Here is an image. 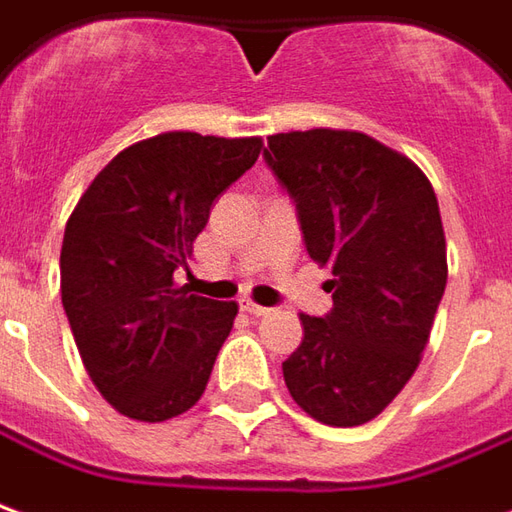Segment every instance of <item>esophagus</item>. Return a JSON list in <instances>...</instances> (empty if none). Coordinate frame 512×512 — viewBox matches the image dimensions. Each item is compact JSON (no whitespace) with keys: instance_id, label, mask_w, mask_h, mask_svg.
Here are the masks:
<instances>
[{"instance_id":"obj_1","label":"esophagus","mask_w":512,"mask_h":512,"mask_svg":"<svg viewBox=\"0 0 512 512\" xmlns=\"http://www.w3.org/2000/svg\"><path fill=\"white\" fill-rule=\"evenodd\" d=\"M241 310L249 313V316H268V313H271V307L255 305V302H249V299H241Z\"/></svg>"}]
</instances>
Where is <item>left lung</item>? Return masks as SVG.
<instances>
[{"instance_id":"8db88e82","label":"left lung","mask_w":512,"mask_h":512,"mask_svg":"<svg viewBox=\"0 0 512 512\" xmlns=\"http://www.w3.org/2000/svg\"><path fill=\"white\" fill-rule=\"evenodd\" d=\"M263 160L296 205L307 255L332 266V310L299 316L282 363L293 402L321 424L377 418L413 377L446 288V238L430 180L363 132L268 138Z\"/></svg>"}]
</instances>
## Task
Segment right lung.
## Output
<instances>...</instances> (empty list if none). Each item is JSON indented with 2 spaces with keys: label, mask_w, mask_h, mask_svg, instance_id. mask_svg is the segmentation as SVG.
Here are the masks:
<instances>
[{
  "label": "right lung",
  "mask_w": 512,
  "mask_h": 512,
  "mask_svg": "<svg viewBox=\"0 0 512 512\" xmlns=\"http://www.w3.org/2000/svg\"><path fill=\"white\" fill-rule=\"evenodd\" d=\"M260 149V138L163 132L113 157L74 207L63 310L85 371L124 416L166 421L205 393L238 305L174 288V271Z\"/></svg>",
  "instance_id": "right-lung-1"
}]
</instances>
